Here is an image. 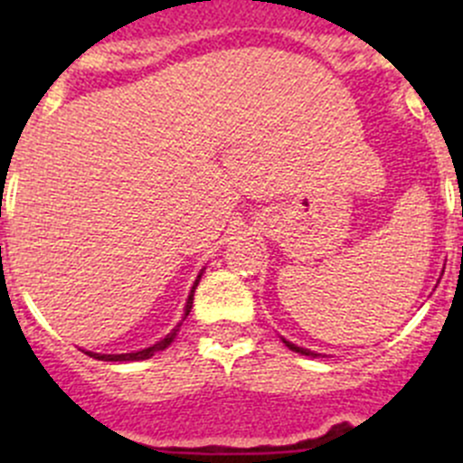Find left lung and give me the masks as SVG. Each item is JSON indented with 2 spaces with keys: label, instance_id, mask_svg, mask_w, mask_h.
Listing matches in <instances>:
<instances>
[{
  "label": "left lung",
  "instance_id": "obj_1",
  "mask_svg": "<svg viewBox=\"0 0 463 463\" xmlns=\"http://www.w3.org/2000/svg\"><path fill=\"white\" fill-rule=\"evenodd\" d=\"M461 214H463V208H461ZM284 343H287V340H284ZM287 347H288V349H293V352H298V354H305V356H318V354L309 352V349L298 347V345H293V343H287Z\"/></svg>",
  "mask_w": 463,
  "mask_h": 463
}]
</instances>
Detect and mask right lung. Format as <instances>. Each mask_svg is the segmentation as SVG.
<instances>
[{"mask_svg":"<svg viewBox=\"0 0 463 463\" xmlns=\"http://www.w3.org/2000/svg\"><path fill=\"white\" fill-rule=\"evenodd\" d=\"M199 279H202V275H199V278H197V282H194L193 291H190L188 302H185V316H188L190 309H193V296H194V288H197ZM185 316H184V320H185ZM179 326H181V322L175 326V329H172V334H167L165 338L158 340V343L152 345V347L143 349V352H134V354H93V352H87V354H89V356L98 358V361H111V363H116V361H120V363H123V361H145V358L154 356V354H156V352H161V349H165L167 345H170L172 340H175V335H176V331H179Z\"/></svg>","mask_w":463,"mask_h":463,"instance_id":"right-lung-1","label":"right lung"}]
</instances>
